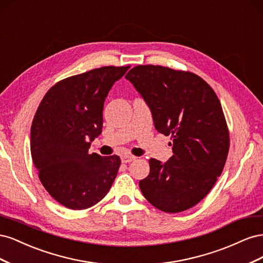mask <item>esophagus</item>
I'll use <instances>...</instances> for the list:
<instances>
[{
    "label": "esophagus",
    "mask_w": 263,
    "mask_h": 263,
    "mask_svg": "<svg viewBox=\"0 0 263 263\" xmlns=\"http://www.w3.org/2000/svg\"><path fill=\"white\" fill-rule=\"evenodd\" d=\"M121 159H122V162H123V163H128V162L134 161L135 159H136V157L130 156V155H125V156H122Z\"/></svg>",
    "instance_id": "obj_1"
}]
</instances>
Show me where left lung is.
<instances>
[{
	"instance_id": "obj_1",
	"label": "left lung",
	"mask_w": 263,
	"mask_h": 263,
	"mask_svg": "<svg viewBox=\"0 0 263 263\" xmlns=\"http://www.w3.org/2000/svg\"><path fill=\"white\" fill-rule=\"evenodd\" d=\"M125 78L146 102L155 128L173 142L165 163L149 160L141 193L165 213L193 208L216 183L228 155L229 133L217 95L198 76L161 66H137Z\"/></svg>"
}]
</instances>
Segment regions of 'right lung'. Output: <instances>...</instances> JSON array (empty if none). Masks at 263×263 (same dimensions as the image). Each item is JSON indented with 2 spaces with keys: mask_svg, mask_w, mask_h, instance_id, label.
<instances>
[{
  "mask_svg": "<svg viewBox=\"0 0 263 263\" xmlns=\"http://www.w3.org/2000/svg\"><path fill=\"white\" fill-rule=\"evenodd\" d=\"M129 67H102L65 79L46 93L30 128V153L39 179L55 201L71 210L99 203L121 165L118 156L89 154L103 127L109 90Z\"/></svg>",
  "mask_w": 263,
  "mask_h": 263,
  "instance_id": "right-lung-1",
  "label": "right lung"
}]
</instances>
